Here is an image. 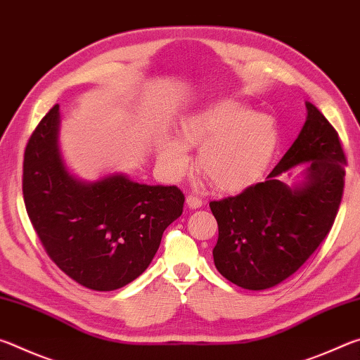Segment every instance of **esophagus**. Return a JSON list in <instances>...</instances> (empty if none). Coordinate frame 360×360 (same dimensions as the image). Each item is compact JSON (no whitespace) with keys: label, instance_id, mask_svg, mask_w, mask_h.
<instances>
[{"label":"esophagus","instance_id":"obj_1","mask_svg":"<svg viewBox=\"0 0 360 360\" xmlns=\"http://www.w3.org/2000/svg\"><path fill=\"white\" fill-rule=\"evenodd\" d=\"M186 203H187L188 208H192V210H197V208H200V206L203 205V200L200 198V197H197V195L191 193V195H187V198H186Z\"/></svg>","mask_w":360,"mask_h":360}]
</instances>
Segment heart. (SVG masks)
I'll return each instance as SVG.
<instances>
[{
	"mask_svg": "<svg viewBox=\"0 0 360 360\" xmlns=\"http://www.w3.org/2000/svg\"><path fill=\"white\" fill-rule=\"evenodd\" d=\"M278 127L235 100H217L181 122L179 141L158 146V162L169 176L187 169L185 148H198L197 167L219 191H240L264 173L278 148Z\"/></svg>",
	"mask_w": 360,
	"mask_h": 360,
	"instance_id": "obj_1",
	"label": "heart"
}]
</instances>
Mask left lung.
<instances>
[{
    "label": "left lung",
    "instance_id": "1",
    "mask_svg": "<svg viewBox=\"0 0 360 360\" xmlns=\"http://www.w3.org/2000/svg\"><path fill=\"white\" fill-rule=\"evenodd\" d=\"M300 135L266 181L211 202L219 227V273L249 290L273 288L300 268L330 231L343 198L346 155L337 130L307 103ZM308 162L307 181L290 189L278 176Z\"/></svg>",
    "mask_w": 360,
    "mask_h": 360
}]
</instances>
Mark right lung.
Here are the masks:
<instances>
[{"instance_id": "right-lung-1", "label": "right lung", "mask_w": 360, "mask_h": 360, "mask_svg": "<svg viewBox=\"0 0 360 360\" xmlns=\"http://www.w3.org/2000/svg\"><path fill=\"white\" fill-rule=\"evenodd\" d=\"M58 105L30 136L22 191L30 221L60 270L84 288L115 290L154 259L162 235L182 214L176 186H146L122 174L81 182L66 172L57 144Z\"/></svg>"}]
</instances>
